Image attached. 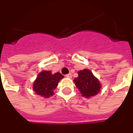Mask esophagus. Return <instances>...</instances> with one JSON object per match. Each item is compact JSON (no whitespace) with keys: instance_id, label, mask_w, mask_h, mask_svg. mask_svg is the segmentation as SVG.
Instances as JSON below:
<instances>
[{"instance_id":"1","label":"esophagus","mask_w":133,"mask_h":133,"mask_svg":"<svg viewBox=\"0 0 133 133\" xmlns=\"http://www.w3.org/2000/svg\"><path fill=\"white\" fill-rule=\"evenodd\" d=\"M65 76H66V78H72V74H71V73H69V74L66 75Z\"/></svg>"}]
</instances>
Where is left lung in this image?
<instances>
[{"instance_id":"1","label":"left lung","mask_w":133,"mask_h":133,"mask_svg":"<svg viewBox=\"0 0 133 133\" xmlns=\"http://www.w3.org/2000/svg\"><path fill=\"white\" fill-rule=\"evenodd\" d=\"M78 78H75L74 83L79 89L82 96L89 98L98 94L101 90V84L93 73L88 69L78 72Z\"/></svg>"}]
</instances>
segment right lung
<instances>
[{"label":"right lung","mask_w":133,"mask_h":133,"mask_svg":"<svg viewBox=\"0 0 133 133\" xmlns=\"http://www.w3.org/2000/svg\"><path fill=\"white\" fill-rule=\"evenodd\" d=\"M63 78L64 76L60 72L52 74L51 71L44 70L41 72L35 80L32 89L35 94L46 98L53 95L54 89Z\"/></svg>","instance_id":"right-lung-1"}]
</instances>
